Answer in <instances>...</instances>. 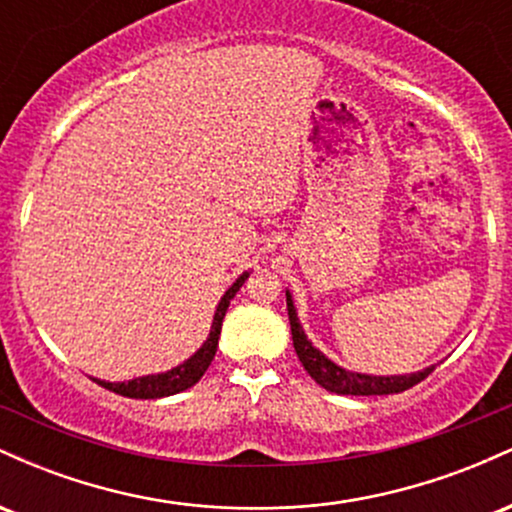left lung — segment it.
Segmentation results:
<instances>
[{
	"label": "left lung",
	"instance_id": "8db88e82",
	"mask_svg": "<svg viewBox=\"0 0 512 512\" xmlns=\"http://www.w3.org/2000/svg\"><path fill=\"white\" fill-rule=\"evenodd\" d=\"M286 308H289L293 349H296V354L301 358L303 368L308 370L310 378H313L320 387H325V390L337 392V395H395V392L409 390V387H414L416 383H421V380L431 375L433 366L419 370V373L407 375H368L337 366V363L330 361L317 346H313L308 334L303 332L301 320H298L296 313V305H293L289 291H286Z\"/></svg>",
	"mask_w": 512,
	"mask_h": 512
}]
</instances>
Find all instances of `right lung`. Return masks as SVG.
<instances>
[{
  "mask_svg": "<svg viewBox=\"0 0 512 512\" xmlns=\"http://www.w3.org/2000/svg\"><path fill=\"white\" fill-rule=\"evenodd\" d=\"M250 272H243L236 281L231 284V289L221 296L219 305H216L214 313V322H211V330L207 342H204L199 349L192 354L187 361H182L180 366L166 370V373H154V375H142V378L127 380V383H108V380H96L98 385L105 387V390L115 392V395L122 397H132V399H161V397H170L178 395V392L187 390L195 383H199L204 373H207L211 358L216 356V346H219V334H221V322L226 317L228 305H231L233 296L240 291V286L245 284Z\"/></svg>",
  "mask_w": 512,
  "mask_h": 512,
  "instance_id": "right-lung-1",
  "label": "right lung"
}]
</instances>
